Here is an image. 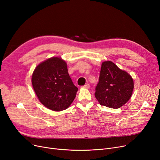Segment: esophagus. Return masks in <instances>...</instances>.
<instances>
[{
	"mask_svg": "<svg viewBox=\"0 0 160 160\" xmlns=\"http://www.w3.org/2000/svg\"><path fill=\"white\" fill-rule=\"evenodd\" d=\"M89 87H90V85H89V84H86V85L82 86L83 88H87V89H88V88H89Z\"/></svg>",
	"mask_w": 160,
	"mask_h": 160,
	"instance_id": "esophagus-1",
	"label": "esophagus"
}]
</instances>
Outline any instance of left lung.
<instances>
[{"mask_svg":"<svg viewBox=\"0 0 160 160\" xmlns=\"http://www.w3.org/2000/svg\"><path fill=\"white\" fill-rule=\"evenodd\" d=\"M133 86V80L127 72L112 61H105L101 65L95 97L101 105L119 108L129 100Z\"/></svg>","mask_w":160,"mask_h":160,"instance_id":"left-lung-1","label":"left lung"}]
</instances>
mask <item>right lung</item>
<instances>
[{
  "mask_svg": "<svg viewBox=\"0 0 160 160\" xmlns=\"http://www.w3.org/2000/svg\"><path fill=\"white\" fill-rule=\"evenodd\" d=\"M32 84L41 103L54 111L67 109L78 91L67 63L59 58H50L38 65L33 72Z\"/></svg>",
  "mask_w": 160,
  "mask_h": 160,
  "instance_id": "1",
  "label": "right lung"
}]
</instances>
